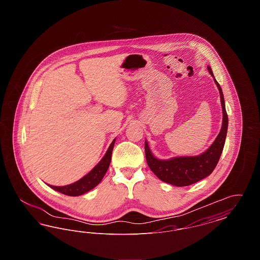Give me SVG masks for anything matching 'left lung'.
Masks as SVG:
<instances>
[{"label":"left lung","mask_w":260,"mask_h":260,"mask_svg":"<svg viewBox=\"0 0 260 260\" xmlns=\"http://www.w3.org/2000/svg\"><path fill=\"white\" fill-rule=\"evenodd\" d=\"M208 70L219 90L223 116L220 132L208 150L198 156H181L173 157L169 160H161L152 154L148 142L145 140V155L149 168L161 181L172 185L177 187L191 185L206 178L215 169L222 153L228 128V116L225 109L222 88L215 80L210 66H208Z\"/></svg>","instance_id":"8db88e82"}]
</instances>
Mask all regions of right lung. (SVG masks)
<instances>
[{
  "label": "right lung",
  "instance_id": "right-lung-1",
  "mask_svg": "<svg viewBox=\"0 0 260 260\" xmlns=\"http://www.w3.org/2000/svg\"><path fill=\"white\" fill-rule=\"evenodd\" d=\"M115 141H116V138L112 141L109 148L106 151L105 155L103 156V158L100 160L99 164L89 173L86 174L84 177H82L81 179H79L78 181L69 185L52 186L49 184L48 185L50 186L51 189L59 193L67 196H73V197L83 195L88 191H90L95 186L99 185L109 168V165L111 162L112 151L114 148Z\"/></svg>",
  "mask_w": 260,
  "mask_h": 260
}]
</instances>
